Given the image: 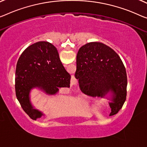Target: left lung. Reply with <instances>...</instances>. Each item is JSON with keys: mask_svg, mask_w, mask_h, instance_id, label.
Returning <instances> with one entry per match:
<instances>
[{"mask_svg": "<svg viewBox=\"0 0 147 147\" xmlns=\"http://www.w3.org/2000/svg\"><path fill=\"white\" fill-rule=\"evenodd\" d=\"M75 77L81 91L90 96L110 94V115L118 112L127 95V74L118 54L107 45L91 42L81 47L77 55Z\"/></svg>", "mask_w": 147, "mask_h": 147, "instance_id": "8db88e82", "label": "left lung"}]
</instances>
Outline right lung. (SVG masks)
<instances>
[{"mask_svg": "<svg viewBox=\"0 0 147 147\" xmlns=\"http://www.w3.org/2000/svg\"><path fill=\"white\" fill-rule=\"evenodd\" d=\"M70 79L56 47L47 41L35 42L22 53L17 62L16 94L26 114L31 119H37L45 114L33 107L31 90L36 88L49 95H55L60 88L69 87Z\"/></svg>", "mask_w": 147, "mask_h": 147, "instance_id": "add662e5", "label": "right lung"}]
</instances>
